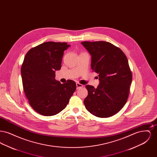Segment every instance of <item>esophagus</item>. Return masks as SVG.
<instances>
[{
	"instance_id": "obj_1",
	"label": "esophagus",
	"mask_w": 157,
	"mask_h": 157,
	"mask_svg": "<svg viewBox=\"0 0 157 157\" xmlns=\"http://www.w3.org/2000/svg\"><path fill=\"white\" fill-rule=\"evenodd\" d=\"M83 85L82 84H81V83H78V82H76V87H77V90H78V89H79L80 88H82L83 87Z\"/></svg>"
}]
</instances>
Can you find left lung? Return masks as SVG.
Wrapping results in <instances>:
<instances>
[{"label":"left lung","mask_w":157,"mask_h":157,"mask_svg":"<svg viewBox=\"0 0 157 157\" xmlns=\"http://www.w3.org/2000/svg\"><path fill=\"white\" fill-rule=\"evenodd\" d=\"M91 55V69L99 75L97 88L85 86L88 94L84 101L85 108L92 115L110 117L126 104L132 73L127 56L120 48L105 41L82 42Z\"/></svg>","instance_id":"left-lung-1"}]
</instances>
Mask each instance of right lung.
Returning <instances> with one entry per match:
<instances>
[{"mask_svg":"<svg viewBox=\"0 0 157 157\" xmlns=\"http://www.w3.org/2000/svg\"><path fill=\"white\" fill-rule=\"evenodd\" d=\"M71 45L46 42L32 48L21 67L25 94L32 108L45 116L55 115L67 106L76 88L75 81L61 84L55 71L61 68L63 52Z\"/></svg>","mask_w":157,"mask_h":157,"instance_id":"1","label":"right lung"}]
</instances>
